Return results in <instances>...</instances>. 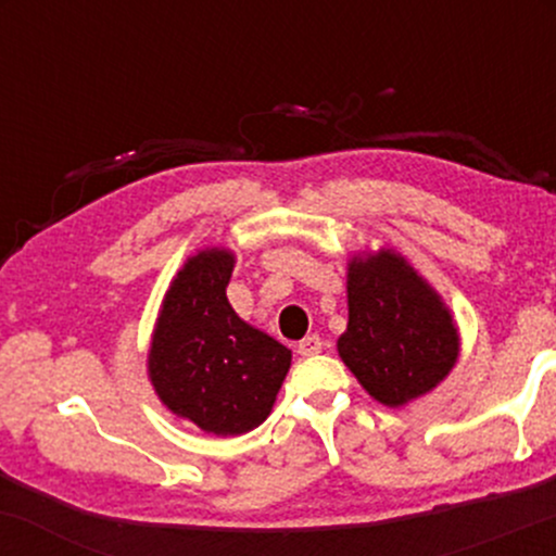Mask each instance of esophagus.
<instances>
[{
	"label": "esophagus",
	"mask_w": 556,
	"mask_h": 556,
	"mask_svg": "<svg viewBox=\"0 0 556 556\" xmlns=\"http://www.w3.org/2000/svg\"><path fill=\"white\" fill-rule=\"evenodd\" d=\"M321 344L324 342L318 340V334H308L298 342V353L303 355V358H308V355H318L321 353Z\"/></svg>",
	"instance_id": "esophagus-1"
}]
</instances>
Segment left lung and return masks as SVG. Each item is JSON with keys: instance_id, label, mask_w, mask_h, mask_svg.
<instances>
[{"instance_id": "1", "label": "left lung", "mask_w": 556, "mask_h": 556, "mask_svg": "<svg viewBox=\"0 0 556 556\" xmlns=\"http://www.w3.org/2000/svg\"><path fill=\"white\" fill-rule=\"evenodd\" d=\"M337 353L387 407L437 389L460 355V331L433 287L394 248L348 261V329Z\"/></svg>"}]
</instances>
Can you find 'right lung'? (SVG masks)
<instances>
[{
    "instance_id": "right-lung-1",
    "label": "right lung",
    "mask_w": 556,
    "mask_h": 556,
    "mask_svg": "<svg viewBox=\"0 0 556 556\" xmlns=\"http://www.w3.org/2000/svg\"><path fill=\"white\" fill-rule=\"evenodd\" d=\"M229 248H203L175 274L149 348V379L177 418L214 437H240L269 418L292 353L235 314Z\"/></svg>"
}]
</instances>
